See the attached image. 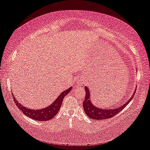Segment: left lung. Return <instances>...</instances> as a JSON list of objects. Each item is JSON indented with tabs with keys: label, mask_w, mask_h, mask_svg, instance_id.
<instances>
[{
	"label": "left lung",
	"mask_w": 150,
	"mask_h": 150,
	"mask_svg": "<svg viewBox=\"0 0 150 150\" xmlns=\"http://www.w3.org/2000/svg\"><path fill=\"white\" fill-rule=\"evenodd\" d=\"M85 100L83 103V109L86 115L88 116V118L92 119V120H105V119H108L114 116L117 115L118 112L123 110L124 108H125L126 105L130 102L131 100L134 96V94H135V91L132 95L131 98H129L128 101L124 105L120 106V107L118 108H100L98 107H96L95 105H93L91 100V96H90V91L89 88L87 87H85Z\"/></svg>",
	"instance_id": "left-lung-1"
}]
</instances>
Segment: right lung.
<instances>
[{
  "label": "right lung",
  "mask_w": 150,
  "mask_h": 150,
  "mask_svg": "<svg viewBox=\"0 0 150 150\" xmlns=\"http://www.w3.org/2000/svg\"><path fill=\"white\" fill-rule=\"evenodd\" d=\"M71 89L72 87H71L68 89L63 91L59 96L55 100L54 103H52V105L47 106V107L42 109H30L24 107L18 102V100H16L13 95H12V96H13V99L15 104L18 106V108L24 113V115L27 116L28 117H30V118L34 119L35 120L47 121L52 119L57 115L58 111L61 108V106H62L63 98L71 91Z\"/></svg>",
  "instance_id": "add662e5"
}]
</instances>
